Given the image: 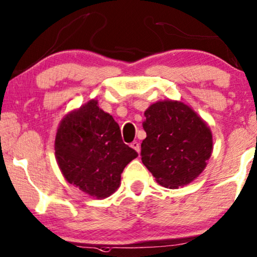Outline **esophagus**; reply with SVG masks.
<instances>
[{
    "instance_id": "1",
    "label": "esophagus",
    "mask_w": 257,
    "mask_h": 257,
    "mask_svg": "<svg viewBox=\"0 0 257 257\" xmlns=\"http://www.w3.org/2000/svg\"><path fill=\"white\" fill-rule=\"evenodd\" d=\"M131 148L133 149V150H136L137 152H141V145H139V143L138 142H133V143H131Z\"/></svg>"
}]
</instances>
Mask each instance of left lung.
<instances>
[{
    "label": "left lung",
    "instance_id": "1",
    "mask_svg": "<svg viewBox=\"0 0 257 257\" xmlns=\"http://www.w3.org/2000/svg\"><path fill=\"white\" fill-rule=\"evenodd\" d=\"M144 115L142 162L157 183L177 189L197 178L212 152L206 122L190 106L175 100L155 102Z\"/></svg>",
    "mask_w": 257,
    "mask_h": 257
}]
</instances>
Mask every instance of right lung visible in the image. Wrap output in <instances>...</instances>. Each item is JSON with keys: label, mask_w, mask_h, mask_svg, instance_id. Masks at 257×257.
<instances>
[{"label": "right lung", "mask_w": 257, "mask_h": 257, "mask_svg": "<svg viewBox=\"0 0 257 257\" xmlns=\"http://www.w3.org/2000/svg\"><path fill=\"white\" fill-rule=\"evenodd\" d=\"M138 153L124 144L119 125L96 100L69 112L55 137V157L63 177L95 198L111 196L122 170Z\"/></svg>", "instance_id": "obj_1"}]
</instances>
